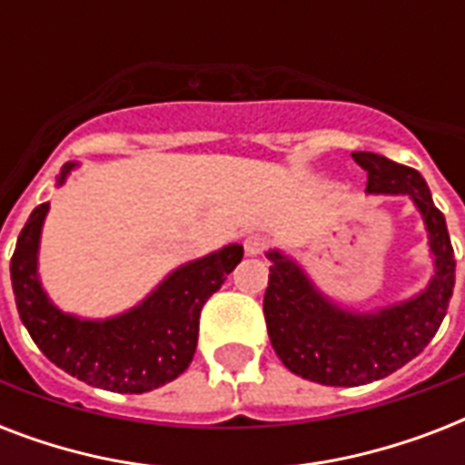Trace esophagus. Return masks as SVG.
<instances>
[{"mask_svg": "<svg viewBox=\"0 0 465 465\" xmlns=\"http://www.w3.org/2000/svg\"><path fill=\"white\" fill-rule=\"evenodd\" d=\"M268 243L270 241L265 239L262 233H251V236L246 239V243H243V246H246V255L265 253V251H268Z\"/></svg>", "mask_w": 465, "mask_h": 465, "instance_id": "1", "label": "esophagus"}]
</instances>
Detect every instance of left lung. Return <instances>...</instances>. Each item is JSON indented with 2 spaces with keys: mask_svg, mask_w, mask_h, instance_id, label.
I'll use <instances>...</instances> for the list:
<instances>
[{
  "mask_svg": "<svg viewBox=\"0 0 465 465\" xmlns=\"http://www.w3.org/2000/svg\"><path fill=\"white\" fill-rule=\"evenodd\" d=\"M352 159L367 171V193L408 195L415 203L430 239L434 277L418 297L357 313L332 304L297 262L270 251L272 265L262 299L270 342L290 371L323 386H361L405 367L440 331L454 294V248L425 178L371 152H354Z\"/></svg>",
  "mask_w": 465,
  "mask_h": 465,
  "instance_id": "obj_1",
  "label": "left lung"
}]
</instances>
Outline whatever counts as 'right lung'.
<instances>
[{
	"label": "right lung",
	"instance_id": "right-lung-1",
	"mask_svg": "<svg viewBox=\"0 0 465 465\" xmlns=\"http://www.w3.org/2000/svg\"><path fill=\"white\" fill-rule=\"evenodd\" d=\"M74 166L64 163L60 185ZM47 210L50 203L31 212L11 255L18 316L40 352L79 381L115 393H147L178 379L195 354L200 311L239 265L243 246L229 243L185 262L120 316L84 321L57 309L40 284L38 243Z\"/></svg>",
	"mask_w": 465,
	"mask_h": 465
}]
</instances>
